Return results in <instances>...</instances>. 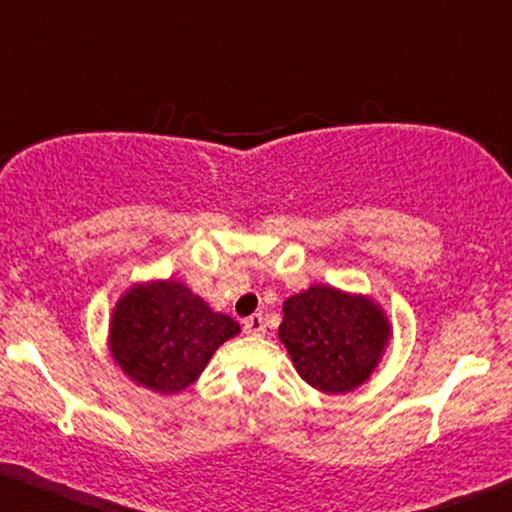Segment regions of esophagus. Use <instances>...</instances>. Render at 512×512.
I'll return each mask as SVG.
<instances>
[{
  "label": "esophagus",
  "mask_w": 512,
  "mask_h": 512,
  "mask_svg": "<svg viewBox=\"0 0 512 512\" xmlns=\"http://www.w3.org/2000/svg\"><path fill=\"white\" fill-rule=\"evenodd\" d=\"M242 325H244V332L251 334V337H263V334H266V323H263L261 313L249 315V318H246Z\"/></svg>",
  "instance_id": "34e87169"
}]
</instances>
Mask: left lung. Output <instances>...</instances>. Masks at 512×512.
Returning a JSON list of instances; mask_svg holds the SVG:
<instances>
[{"label":"left lung","mask_w":512,"mask_h":512,"mask_svg":"<svg viewBox=\"0 0 512 512\" xmlns=\"http://www.w3.org/2000/svg\"><path fill=\"white\" fill-rule=\"evenodd\" d=\"M277 337L299 377L323 394H349L370 380L391 342L384 308L368 294L311 285L282 304Z\"/></svg>","instance_id":"left-lung-1"}]
</instances>
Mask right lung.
I'll use <instances>...</instances> for the list:
<instances>
[{"label":"right lung","mask_w":512,"mask_h":512,"mask_svg":"<svg viewBox=\"0 0 512 512\" xmlns=\"http://www.w3.org/2000/svg\"><path fill=\"white\" fill-rule=\"evenodd\" d=\"M235 334L237 320L213 311L199 294L168 277L125 289L109 320V351L140 387L180 394Z\"/></svg>","instance_id":"1"}]
</instances>
